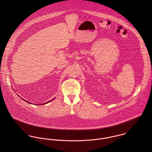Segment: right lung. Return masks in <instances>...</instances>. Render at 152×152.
<instances>
[{
	"instance_id": "right-lung-1",
	"label": "right lung",
	"mask_w": 152,
	"mask_h": 152,
	"mask_svg": "<svg viewBox=\"0 0 152 152\" xmlns=\"http://www.w3.org/2000/svg\"><path fill=\"white\" fill-rule=\"evenodd\" d=\"M55 99V98H53V99H51L50 101H48V102H45V103H44V104H38V105H37V104H36V105H44V104H47V103H48V102H50L52 101H53V99ZM23 99V101H26V102H27V103H28V104H31V102H28V101H26V100H24V99Z\"/></svg>"
}]
</instances>
